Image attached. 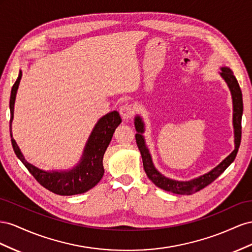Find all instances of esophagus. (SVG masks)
Returning a JSON list of instances; mask_svg holds the SVG:
<instances>
[{
	"instance_id": "34e87169",
	"label": "esophagus",
	"mask_w": 252,
	"mask_h": 252,
	"mask_svg": "<svg viewBox=\"0 0 252 252\" xmlns=\"http://www.w3.org/2000/svg\"><path fill=\"white\" fill-rule=\"evenodd\" d=\"M119 113H120L122 118H124L125 120H127V119H130V118L133 117L134 109H133V106L131 104L126 103V104H124L120 107Z\"/></svg>"
}]
</instances>
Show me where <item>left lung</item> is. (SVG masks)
Returning <instances> with one entry per match:
<instances>
[{
  "label": "left lung",
  "mask_w": 252,
  "mask_h": 252,
  "mask_svg": "<svg viewBox=\"0 0 252 252\" xmlns=\"http://www.w3.org/2000/svg\"><path fill=\"white\" fill-rule=\"evenodd\" d=\"M220 76L225 79V81L227 82L232 95L235 149L233 152L226 158V159L222 160L218 167H215L212 171L209 172V173H207L198 178L193 179V181H190V182H177V181H173V179L162 176L153 166V162H152V159H151L149 151L145 145V140H143L141 136V133L143 132V124L140 117H136L135 127H136V131L138 133L135 135V137H136V142H137V147L141 153L143 169H145V172L147 173L148 177L158 187V188L169 191V192H173L176 194H182V195H191V194L204 189L205 187L214 182L215 179H217L222 172L230 166V163L235 159V156L238 154V151L240 148L241 136H242V115H243L242 91L238 80H236V78L232 73V70L229 67H221Z\"/></svg>",
  "instance_id": "8db88e82"
}]
</instances>
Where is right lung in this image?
Wrapping results in <instances>:
<instances>
[{"label":"right lung","instance_id":"obj_1","mask_svg":"<svg viewBox=\"0 0 252 252\" xmlns=\"http://www.w3.org/2000/svg\"><path fill=\"white\" fill-rule=\"evenodd\" d=\"M21 77H22V73L20 71L17 81L14 82L11 89L9 101L10 137L14 153H16L19 159L23 162L26 169L30 171V173L35 178V181L50 192L58 194V195H75V194H80L92 189L103 176V155L106 148L110 145L115 130L121 122L118 112L114 111L106 114L105 116L97 122L90 136L88 143H86L82 159L76 168L68 172L42 171L25 160L16 141L12 138L11 121L13 118V104Z\"/></svg>","mask_w":252,"mask_h":252}]
</instances>
